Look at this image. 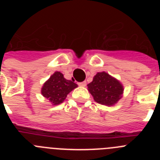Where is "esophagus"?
I'll return each mask as SVG.
<instances>
[{
	"label": "esophagus",
	"mask_w": 160,
	"mask_h": 160,
	"mask_svg": "<svg viewBox=\"0 0 160 160\" xmlns=\"http://www.w3.org/2000/svg\"><path fill=\"white\" fill-rule=\"evenodd\" d=\"M78 85L79 86H81V87H86V86H87V82L84 81L82 82H79Z\"/></svg>",
	"instance_id": "esophagus-1"
}]
</instances>
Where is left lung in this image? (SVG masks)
I'll list each match as a JSON object with an SVG mask.
<instances>
[{
	"label": "left lung",
	"mask_w": 160,
	"mask_h": 160,
	"mask_svg": "<svg viewBox=\"0 0 160 160\" xmlns=\"http://www.w3.org/2000/svg\"><path fill=\"white\" fill-rule=\"evenodd\" d=\"M87 86L94 99L102 105H114L121 98L123 92L121 83L106 72L98 73Z\"/></svg>",
	"instance_id": "8db88e82"
}]
</instances>
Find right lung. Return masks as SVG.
<instances>
[{
  "label": "right lung",
  "mask_w": 160,
  "mask_h": 160,
  "mask_svg": "<svg viewBox=\"0 0 160 160\" xmlns=\"http://www.w3.org/2000/svg\"><path fill=\"white\" fill-rule=\"evenodd\" d=\"M73 82L65 78L61 72H55L49 80L44 83L42 89V95L51 102L53 105H58L66 99L70 91L78 87Z\"/></svg>",
  "instance_id": "add662e5"
}]
</instances>
